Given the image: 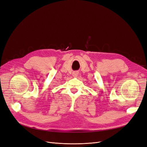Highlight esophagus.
Returning a JSON list of instances; mask_svg holds the SVG:
<instances>
[{
  "instance_id": "esophagus-1",
  "label": "esophagus",
  "mask_w": 147,
  "mask_h": 147,
  "mask_svg": "<svg viewBox=\"0 0 147 147\" xmlns=\"http://www.w3.org/2000/svg\"><path fill=\"white\" fill-rule=\"evenodd\" d=\"M78 72H74L73 73V76H74V77H77V76L78 75Z\"/></svg>"
}]
</instances>
